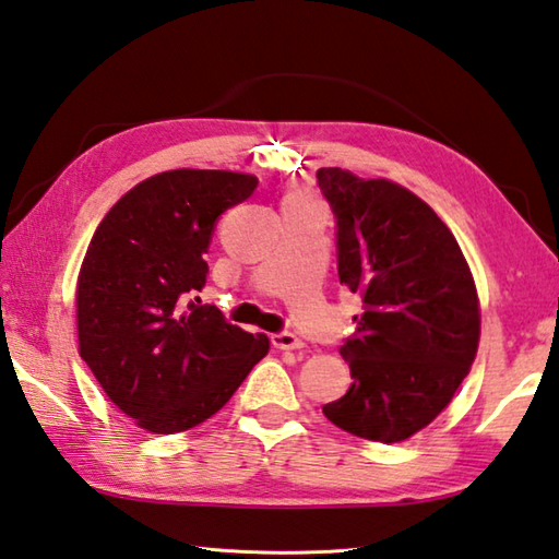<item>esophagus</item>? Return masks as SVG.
Wrapping results in <instances>:
<instances>
[{"instance_id":"obj_1","label":"esophagus","mask_w":559,"mask_h":559,"mask_svg":"<svg viewBox=\"0 0 559 559\" xmlns=\"http://www.w3.org/2000/svg\"><path fill=\"white\" fill-rule=\"evenodd\" d=\"M270 341H272V345L277 347V350H299V347H304V343L297 338V335L294 333H272L270 335Z\"/></svg>"}]
</instances>
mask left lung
I'll return each instance as SVG.
<instances>
[{
    "label": "left lung",
    "mask_w": 559,
    "mask_h": 559,
    "mask_svg": "<svg viewBox=\"0 0 559 559\" xmlns=\"http://www.w3.org/2000/svg\"><path fill=\"white\" fill-rule=\"evenodd\" d=\"M316 180L338 218V277L362 297L341 345L353 384L325 418L357 438L402 443L424 430L477 357V284L452 230L392 180L321 167Z\"/></svg>",
    "instance_id": "obj_1"
}]
</instances>
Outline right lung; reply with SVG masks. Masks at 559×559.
Returning <instances> with one entry per match:
<instances>
[{
    "instance_id": "1",
    "label": "right lung",
    "mask_w": 559,
    "mask_h": 559,
    "mask_svg": "<svg viewBox=\"0 0 559 559\" xmlns=\"http://www.w3.org/2000/svg\"><path fill=\"white\" fill-rule=\"evenodd\" d=\"M255 187L246 173H157L109 209L84 252L80 357L111 404L148 433L204 424L270 350L265 333H246L192 301L206 282L216 218Z\"/></svg>"
}]
</instances>
